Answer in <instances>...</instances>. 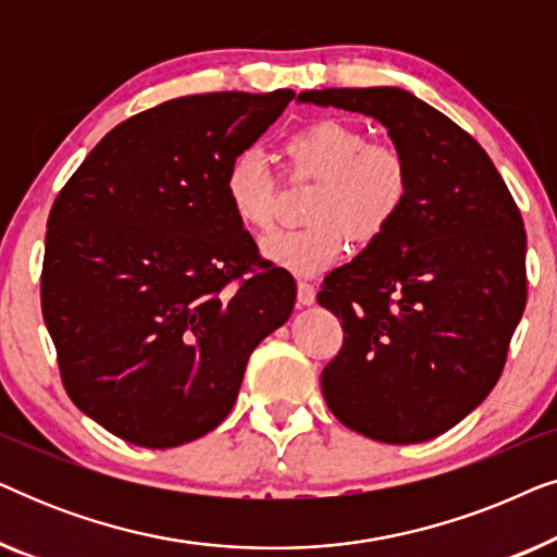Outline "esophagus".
Segmentation results:
<instances>
[{
    "instance_id": "esophagus-1",
    "label": "esophagus",
    "mask_w": 557,
    "mask_h": 557,
    "mask_svg": "<svg viewBox=\"0 0 557 557\" xmlns=\"http://www.w3.org/2000/svg\"><path fill=\"white\" fill-rule=\"evenodd\" d=\"M296 299H299L301 307H311L317 299V288L307 284V281H299V286H296Z\"/></svg>"
}]
</instances>
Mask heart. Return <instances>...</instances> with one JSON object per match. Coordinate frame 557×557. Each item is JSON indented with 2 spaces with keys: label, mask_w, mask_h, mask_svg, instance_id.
<instances>
[{
  "label": "heart",
  "mask_w": 557,
  "mask_h": 557,
  "mask_svg": "<svg viewBox=\"0 0 557 557\" xmlns=\"http://www.w3.org/2000/svg\"><path fill=\"white\" fill-rule=\"evenodd\" d=\"M288 170L319 180L309 205L314 223L278 231L261 243L269 263L294 276H319L357 243L380 238L400 215L410 193L406 157L385 144H370L360 126L324 119L288 136ZM223 193L233 218L248 231H269L276 215V174L261 151L243 149L225 166Z\"/></svg>",
  "instance_id": "heart-1"
}]
</instances>
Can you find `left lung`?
I'll list each match as a JSON object with an SVG mask.
<instances>
[{"label": "left lung", "mask_w": 557, "mask_h": 557, "mask_svg": "<svg viewBox=\"0 0 557 557\" xmlns=\"http://www.w3.org/2000/svg\"><path fill=\"white\" fill-rule=\"evenodd\" d=\"M299 101L380 121L410 172L400 215L317 294L345 332L322 370L326 406L383 444L436 438L505 368L528 301L520 210L476 139L408 90L324 88Z\"/></svg>", "instance_id": "obj_1"}]
</instances>
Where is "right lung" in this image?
I'll return each instance as SVG.
<instances>
[{"label": "right lung", "instance_id": "obj_1", "mask_svg": "<svg viewBox=\"0 0 557 557\" xmlns=\"http://www.w3.org/2000/svg\"><path fill=\"white\" fill-rule=\"evenodd\" d=\"M296 94L182 96L111 128L52 202L42 317L71 400L144 448L225 421L292 273L233 218L223 174Z\"/></svg>", "mask_w": 557, "mask_h": 557}]
</instances>
